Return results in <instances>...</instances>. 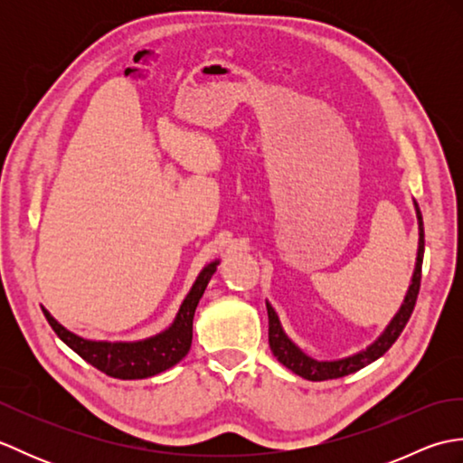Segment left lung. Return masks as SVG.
Listing matches in <instances>:
<instances>
[{
    "label": "left lung",
    "mask_w": 463,
    "mask_h": 463,
    "mask_svg": "<svg viewBox=\"0 0 463 463\" xmlns=\"http://www.w3.org/2000/svg\"><path fill=\"white\" fill-rule=\"evenodd\" d=\"M416 214H418V224H420V247H418V259H416V270L414 277H411V284L406 294V300L402 304L400 312L388 324V328L383 330L382 336L368 346L364 352L354 354V356L342 358V360H334V362H318L310 356H307L297 344H294L287 334H284L280 320L277 317V312L267 302V310H269V344L270 350L277 360L292 370L298 376L312 380V382H322V380H334V378H342L348 376V373L358 372L360 368L366 366V364L378 360L390 350L392 344L398 340L402 330L406 328V324L414 312L416 300H418V292H420V282H421V260H424V221H421V213L420 206L416 203Z\"/></svg>",
    "instance_id": "8db88e82"
}]
</instances>
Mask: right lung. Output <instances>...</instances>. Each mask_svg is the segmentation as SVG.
Returning a JSON list of instances; mask_svg holds the SVG:
<instances>
[{
  "mask_svg": "<svg viewBox=\"0 0 463 463\" xmlns=\"http://www.w3.org/2000/svg\"><path fill=\"white\" fill-rule=\"evenodd\" d=\"M216 264L211 262L209 267H204L199 274V279L193 284L191 292L186 294L183 300L179 314H176L171 328L156 334L153 338L139 340V342H93L85 340L77 334L69 332L63 328L52 314L43 308L45 318L49 326L61 338L69 348L80 354V356L90 362L91 366L101 370L103 373L111 378L119 380H141L155 376L175 366L176 362H181L186 352L191 350L193 342V318L196 304H199L203 292L209 284L211 277L216 270Z\"/></svg>",
  "mask_w": 463,
  "mask_h": 463,
  "instance_id": "right-lung-1",
  "label": "right lung"
}]
</instances>
